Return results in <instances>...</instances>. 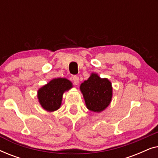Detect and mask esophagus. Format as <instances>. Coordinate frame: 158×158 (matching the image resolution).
<instances>
[{"label": "esophagus", "instance_id": "obj_1", "mask_svg": "<svg viewBox=\"0 0 158 158\" xmlns=\"http://www.w3.org/2000/svg\"><path fill=\"white\" fill-rule=\"evenodd\" d=\"M73 80L75 85H77V84L79 83V77L78 76H77V75H74V76H73Z\"/></svg>", "mask_w": 158, "mask_h": 158}]
</instances>
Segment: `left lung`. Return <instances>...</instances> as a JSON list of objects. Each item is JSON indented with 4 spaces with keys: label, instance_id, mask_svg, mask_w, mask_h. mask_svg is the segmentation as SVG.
<instances>
[{
    "label": "left lung",
    "instance_id": "1",
    "mask_svg": "<svg viewBox=\"0 0 158 158\" xmlns=\"http://www.w3.org/2000/svg\"><path fill=\"white\" fill-rule=\"evenodd\" d=\"M86 107L90 111L100 113L109 106L112 100L113 88L108 78H101L97 73L90 76L80 85Z\"/></svg>",
    "mask_w": 158,
    "mask_h": 158
}]
</instances>
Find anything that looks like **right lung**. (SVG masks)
I'll return each mask as SVG.
<instances>
[{"instance_id": "obj_1", "label": "right lung", "mask_w": 158, "mask_h": 158, "mask_svg": "<svg viewBox=\"0 0 158 158\" xmlns=\"http://www.w3.org/2000/svg\"><path fill=\"white\" fill-rule=\"evenodd\" d=\"M73 86L71 81L64 77L54 78L38 90L39 102L47 111H57L61 106L63 94L68 91Z\"/></svg>"}]
</instances>
